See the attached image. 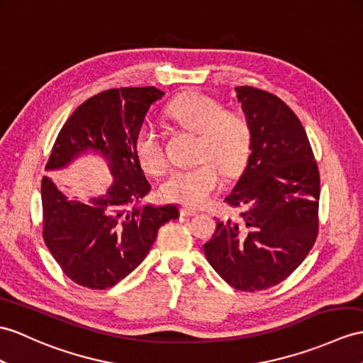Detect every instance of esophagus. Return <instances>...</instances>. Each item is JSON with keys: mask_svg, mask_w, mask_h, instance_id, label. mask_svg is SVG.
Instances as JSON below:
<instances>
[{"mask_svg": "<svg viewBox=\"0 0 363 363\" xmlns=\"http://www.w3.org/2000/svg\"><path fill=\"white\" fill-rule=\"evenodd\" d=\"M180 214L184 216V217H194V216L199 214V211L196 208H191V206H182Z\"/></svg>", "mask_w": 363, "mask_h": 363, "instance_id": "34e87169", "label": "esophagus"}]
</instances>
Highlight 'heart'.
<instances>
[{"label":"heart","instance_id":"heart-1","mask_svg":"<svg viewBox=\"0 0 363 363\" xmlns=\"http://www.w3.org/2000/svg\"><path fill=\"white\" fill-rule=\"evenodd\" d=\"M166 111L180 126L199 134L200 163L174 171L162 184V196L186 206H201L222 184V171L229 177L235 175L248 162L251 126L243 115L225 111L223 104L200 92L177 96ZM134 147L146 172L158 175L166 169L163 145L152 125L138 129Z\"/></svg>","mask_w":363,"mask_h":363}]
</instances>
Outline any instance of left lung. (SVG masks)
Segmentation results:
<instances>
[{
  "label": "left lung",
  "mask_w": 363,
  "mask_h": 363,
  "mask_svg": "<svg viewBox=\"0 0 363 363\" xmlns=\"http://www.w3.org/2000/svg\"><path fill=\"white\" fill-rule=\"evenodd\" d=\"M252 130L248 164L225 199L240 218L217 220L203 250L211 267L238 291L268 289L293 274L319 233L320 175L306 132L279 96L235 87Z\"/></svg>",
  "instance_id": "obj_1"
}]
</instances>
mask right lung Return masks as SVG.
I'll list each match as a JSON object with an SVG mask.
<instances>
[{
	"instance_id": "right-lung-1",
	"label": "right lung",
	"mask_w": 363,
	"mask_h": 363,
	"mask_svg": "<svg viewBox=\"0 0 363 363\" xmlns=\"http://www.w3.org/2000/svg\"><path fill=\"white\" fill-rule=\"evenodd\" d=\"M163 95L154 86L96 94L72 112L52 147L46 171L95 152L113 175L108 192L89 203L66 197L49 177L41 180L44 243L79 286L117 285L145 260L160 226L180 216L175 205L138 206L151 184L135 154V137L151 104Z\"/></svg>"
}]
</instances>
